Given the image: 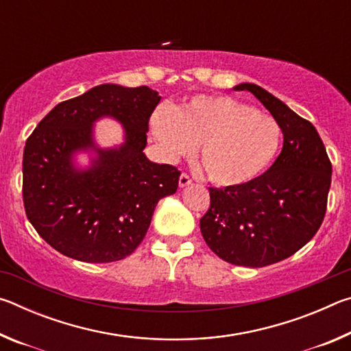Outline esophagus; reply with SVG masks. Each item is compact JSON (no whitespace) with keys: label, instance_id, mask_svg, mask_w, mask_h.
<instances>
[{"label":"esophagus","instance_id":"esophagus-1","mask_svg":"<svg viewBox=\"0 0 351 351\" xmlns=\"http://www.w3.org/2000/svg\"><path fill=\"white\" fill-rule=\"evenodd\" d=\"M190 182H192V180H190V176L187 173H181V176H180V187H186V186H189Z\"/></svg>","mask_w":351,"mask_h":351}]
</instances>
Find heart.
Wrapping results in <instances>:
<instances>
[{"instance_id": "obj_1", "label": "heart", "mask_w": 351, "mask_h": 351, "mask_svg": "<svg viewBox=\"0 0 351 351\" xmlns=\"http://www.w3.org/2000/svg\"><path fill=\"white\" fill-rule=\"evenodd\" d=\"M152 130L170 161L192 153L217 186H240L276 158L282 127L272 116L228 96H198L176 110L159 108Z\"/></svg>"}]
</instances>
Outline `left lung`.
<instances>
[{
	"label": "left lung",
	"instance_id": "left-lung-1",
	"mask_svg": "<svg viewBox=\"0 0 351 351\" xmlns=\"http://www.w3.org/2000/svg\"><path fill=\"white\" fill-rule=\"evenodd\" d=\"M235 90L252 93L265 105L282 127L283 148L263 175L240 186L209 187L210 206L199 228L219 258L263 268L291 257L316 235L326 212L331 162L310 121L254 83Z\"/></svg>",
	"mask_w": 351,
	"mask_h": 351
}]
</instances>
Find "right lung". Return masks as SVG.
Masks as SVG:
<instances>
[{"label": "right lung", "instance_id": "obj_1", "mask_svg": "<svg viewBox=\"0 0 351 351\" xmlns=\"http://www.w3.org/2000/svg\"><path fill=\"white\" fill-rule=\"evenodd\" d=\"M161 97L148 86L99 85L64 100L41 119L23 154V203L47 245L86 263L125 258L141 245L158 201L173 195L181 171L144 154L148 121ZM111 115L126 128L119 149L93 145L92 123ZM93 147L98 158L77 171L72 154Z\"/></svg>", "mask_w": 351, "mask_h": 351}]
</instances>
